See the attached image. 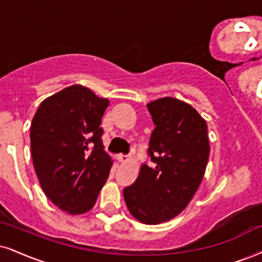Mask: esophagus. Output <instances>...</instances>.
Masks as SVG:
<instances>
[{"label": "esophagus", "instance_id": "34e87169", "mask_svg": "<svg viewBox=\"0 0 262 262\" xmlns=\"http://www.w3.org/2000/svg\"><path fill=\"white\" fill-rule=\"evenodd\" d=\"M116 159H118L119 163H126V161H128V157L119 154V156H116Z\"/></svg>", "mask_w": 262, "mask_h": 262}]
</instances>
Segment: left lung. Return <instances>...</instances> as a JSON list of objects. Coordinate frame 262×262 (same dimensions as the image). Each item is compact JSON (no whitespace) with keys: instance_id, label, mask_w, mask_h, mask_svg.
Returning a JSON list of instances; mask_svg holds the SVG:
<instances>
[{"instance_id":"1","label":"left lung","mask_w":262,"mask_h":262,"mask_svg":"<svg viewBox=\"0 0 262 262\" xmlns=\"http://www.w3.org/2000/svg\"><path fill=\"white\" fill-rule=\"evenodd\" d=\"M154 128L149 141L153 166H141L134 185L124 188L130 214L159 225L187 208L204 177L210 144L208 125L188 103L164 97L147 104Z\"/></svg>"}]
</instances>
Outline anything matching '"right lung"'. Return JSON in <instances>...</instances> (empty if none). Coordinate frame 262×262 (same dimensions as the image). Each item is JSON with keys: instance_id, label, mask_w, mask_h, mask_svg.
Here are the masks:
<instances>
[{"instance_id": "obj_1", "label": "right lung", "mask_w": 262, "mask_h": 262, "mask_svg": "<svg viewBox=\"0 0 262 262\" xmlns=\"http://www.w3.org/2000/svg\"><path fill=\"white\" fill-rule=\"evenodd\" d=\"M109 101L82 85L47 97L31 121L32 163L45 194L70 215L90 211L113 166L102 142Z\"/></svg>"}]
</instances>
